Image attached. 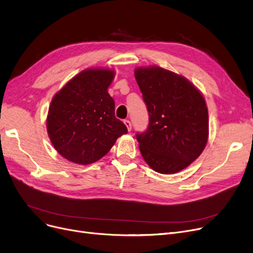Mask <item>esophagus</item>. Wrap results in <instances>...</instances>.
<instances>
[{"label":"esophagus","mask_w":253,"mask_h":253,"mask_svg":"<svg viewBox=\"0 0 253 253\" xmlns=\"http://www.w3.org/2000/svg\"><path fill=\"white\" fill-rule=\"evenodd\" d=\"M124 124L126 125L128 131H130V130H131V122H130V121H129V120H125V121H124Z\"/></svg>","instance_id":"obj_1"}]
</instances>
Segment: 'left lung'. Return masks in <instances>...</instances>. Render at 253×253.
Returning <instances> with one entry per match:
<instances>
[{"mask_svg":"<svg viewBox=\"0 0 253 253\" xmlns=\"http://www.w3.org/2000/svg\"><path fill=\"white\" fill-rule=\"evenodd\" d=\"M134 74L149 113L148 128L136 133L141 155L157 172H178L207 145L206 101L190 82L171 71L152 66Z\"/></svg>","mask_w":253,"mask_h":253,"instance_id":"8db88e82","label":"left lung"}]
</instances>
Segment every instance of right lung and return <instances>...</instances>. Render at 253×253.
Returning <instances> with one entry per match:
<instances>
[{"instance_id":"right-lung-1","label":"right lung","mask_w":253,"mask_h":253,"mask_svg":"<svg viewBox=\"0 0 253 253\" xmlns=\"http://www.w3.org/2000/svg\"><path fill=\"white\" fill-rule=\"evenodd\" d=\"M114 75L108 69L84 70L52 98L47 132L64 158L79 164L93 163L128 132L116 118L115 101L107 93Z\"/></svg>"}]
</instances>
